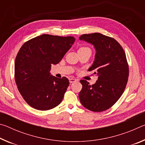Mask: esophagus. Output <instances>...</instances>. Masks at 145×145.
Here are the masks:
<instances>
[{
	"instance_id": "34e87169",
	"label": "esophagus",
	"mask_w": 145,
	"mask_h": 145,
	"mask_svg": "<svg viewBox=\"0 0 145 145\" xmlns=\"http://www.w3.org/2000/svg\"><path fill=\"white\" fill-rule=\"evenodd\" d=\"M77 79H76V78H70L69 79V81L70 83H73V82H75L77 81Z\"/></svg>"
}]
</instances>
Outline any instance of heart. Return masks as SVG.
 I'll list each match as a JSON object with an SVG mask.
<instances>
[{
	"instance_id": "1",
	"label": "heart",
	"mask_w": 145,
	"mask_h": 145,
	"mask_svg": "<svg viewBox=\"0 0 145 145\" xmlns=\"http://www.w3.org/2000/svg\"><path fill=\"white\" fill-rule=\"evenodd\" d=\"M86 48H88V47H84V46H83V47H81L79 48V50H81V49H86Z\"/></svg>"
}]
</instances>
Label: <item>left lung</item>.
<instances>
[{
    "instance_id": "8db88e82",
    "label": "left lung",
    "mask_w": 145,
    "mask_h": 145,
    "mask_svg": "<svg viewBox=\"0 0 145 145\" xmlns=\"http://www.w3.org/2000/svg\"><path fill=\"white\" fill-rule=\"evenodd\" d=\"M79 40L92 44L96 50L94 63L88 71H94L98 80L93 85L80 80L82 88L78 97L86 109L104 111L118 100L125 89L129 72L125 53L116 40L102 34H82Z\"/></svg>"
}]
</instances>
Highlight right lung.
Segmentation results:
<instances>
[{"label": "right lung", "instance_id": "obj_1", "mask_svg": "<svg viewBox=\"0 0 145 145\" xmlns=\"http://www.w3.org/2000/svg\"><path fill=\"white\" fill-rule=\"evenodd\" d=\"M75 40L73 36L42 34L26 41L19 50L14 78L19 92L32 107L46 111L62 101L69 80L51 75V65L60 62Z\"/></svg>", "mask_w": 145, "mask_h": 145}]
</instances>
